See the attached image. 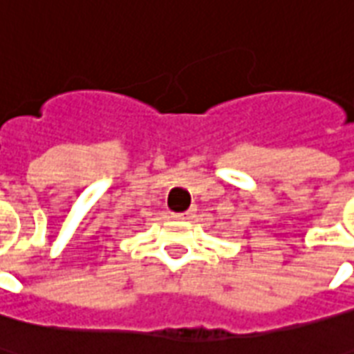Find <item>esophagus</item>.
Masks as SVG:
<instances>
[{"label": "esophagus", "instance_id": "34e87169", "mask_svg": "<svg viewBox=\"0 0 354 354\" xmlns=\"http://www.w3.org/2000/svg\"><path fill=\"white\" fill-rule=\"evenodd\" d=\"M172 217H176V219H191V217H195V210H187V212H182V214H172Z\"/></svg>", "mask_w": 354, "mask_h": 354}]
</instances>
